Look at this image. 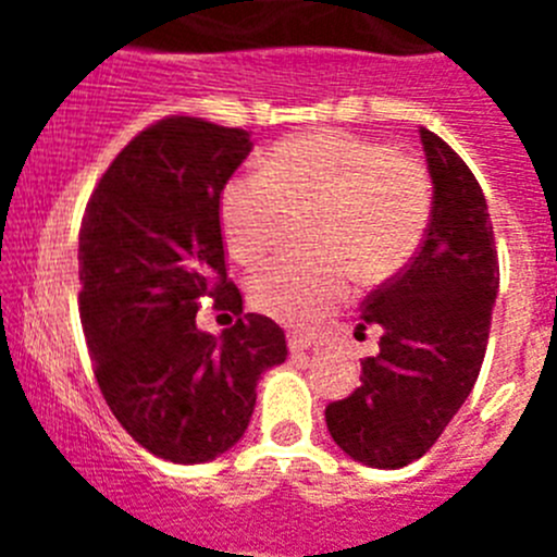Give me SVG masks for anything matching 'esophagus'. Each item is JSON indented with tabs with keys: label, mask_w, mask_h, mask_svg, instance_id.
Segmentation results:
<instances>
[{
	"label": "esophagus",
	"mask_w": 557,
	"mask_h": 557,
	"mask_svg": "<svg viewBox=\"0 0 557 557\" xmlns=\"http://www.w3.org/2000/svg\"><path fill=\"white\" fill-rule=\"evenodd\" d=\"M288 350H290V356H305L307 350H312V342L307 339V336L288 334Z\"/></svg>",
	"instance_id": "34e87169"
}]
</instances>
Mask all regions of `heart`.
I'll use <instances>...</instances> for the list:
<instances>
[{"mask_svg": "<svg viewBox=\"0 0 557 557\" xmlns=\"http://www.w3.org/2000/svg\"><path fill=\"white\" fill-rule=\"evenodd\" d=\"M288 212H320L314 250L325 258L267 263L250 277V301L290 329H310L347 301L352 274L380 285L407 267L429 226V174L374 139L299 134L269 150L263 177L243 174L223 188L221 223L232 256L261 261Z\"/></svg>", "mask_w": 557, "mask_h": 557, "instance_id": "1", "label": "heart"}]
</instances>
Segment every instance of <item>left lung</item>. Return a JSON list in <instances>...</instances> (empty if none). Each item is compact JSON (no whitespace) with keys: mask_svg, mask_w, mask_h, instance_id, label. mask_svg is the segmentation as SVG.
I'll list each match as a JSON object with an SVG mask.
<instances>
[{"mask_svg":"<svg viewBox=\"0 0 557 557\" xmlns=\"http://www.w3.org/2000/svg\"><path fill=\"white\" fill-rule=\"evenodd\" d=\"M434 201L412 261L363 299L380 352L361 385L325 407L331 440L358 463L401 469L431 450L463 407L485 358L498 296V256L480 183L458 153L420 128Z\"/></svg>","mask_w":557,"mask_h":557,"instance_id":"8db88e82","label":"left lung"}]
</instances>
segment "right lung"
Segmentation results:
<instances>
[{"label":"right lung","mask_w":557,"mask_h":557,"mask_svg":"<svg viewBox=\"0 0 557 557\" xmlns=\"http://www.w3.org/2000/svg\"><path fill=\"white\" fill-rule=\"evenodd\" d=\"M250 150L245 128L164 117L115 156L83 215L81 320L99 391L134 442L172 463L237 445L258 380L288 356L285 331L243 314L226 280L221 194ZM201 298L238 323L196 330Z\"/></svg>","instance_id":"add662e5"}]
</instances>
